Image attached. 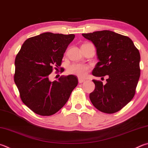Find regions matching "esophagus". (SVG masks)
Returning a JSON list of instances; mask_svg holds the SVG:
<instances>
[{
	"label": "esophagus",
	"mask_w": 148,
	"mask_h": 148,
	"mask_svg": "<svg viewBox=\"0 0 148 148\" xmlns=\"http://www.w3.org/2000/svg\"><path fill=\"white\" fill-rule=\"evenodd\" d=\"M85 81V80L84 79H81V78H79L78 79V82L79 83H82L83 82H84Z\"/></svg>",
	"instance_id": "34e87169"
}]
</instances>
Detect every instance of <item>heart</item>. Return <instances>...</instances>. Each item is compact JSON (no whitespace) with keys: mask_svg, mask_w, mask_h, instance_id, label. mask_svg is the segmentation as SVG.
Instances as JSON below:
<instances>
[{"mask_svg":"<svg viewBox=\"0 0 148 148\" xmlns=\"http://www.w3.org/2000/svg\"><path fill=\"white\" fill-rule=\"evenodd\" d=\"M89 71V66L83 64L75 63L70 65L67 69V72L70 74L75 75L79 77H85Z\"/></svg>","mask_w":148,"mask_h":148,"instance_id":"b5f03b06","label":"heart"}]
</instances>
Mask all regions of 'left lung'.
I'll return each mask as SVG.
<instances>
[{
	"instance_id": "left-lung-1",
	"label": "left lung",
	"mask_w": 148,
	"mask_h": 148,
	"mask_svg": "<svg viewBox=\"0 0 148 148\" xmlns=\"http://www.w3.org/2000/svg\"><path fill=\"white\" fill-rule=\"evenodd\" d=\"M92 41L99 60L92 75L101 77L108 75L106 85L92 80L95 89L89 95L96 109L112 114L122 109L135 94L140 75V56L130 37L110 30L83 34Z\"/></svg>"
}]
</instances>
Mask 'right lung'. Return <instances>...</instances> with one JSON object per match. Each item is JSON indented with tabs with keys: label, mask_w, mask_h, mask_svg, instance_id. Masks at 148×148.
<instances>
[{
	"label": "right lung",
	"mask_w": 148,
	"mask_h": 148,
	"mask_svg": "<svg viewBox=\"0 0 148 148\" xmlns=\"http://www.w3.org/2000/svg\"><path fill=\"white\" fill-rule=\"evenodd\" d=\"M74 34L45 32L26 39L15 60L14 82L23 102L41 116H50L65 106L78 83L74 75L52 82L49 75L57 71Z\"/></svg>",
	"instance_id": "obj_1"
}]
</instances>
